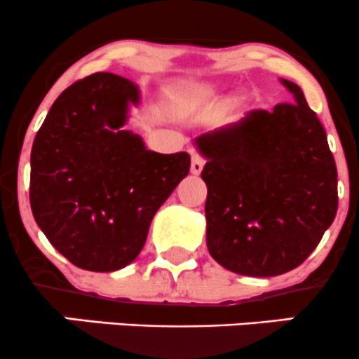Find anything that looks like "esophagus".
I'll use <instances>...</instances> for the list:
<instances>
[{
  "label": "esophagus",
  "mask_w": 359,
  "mask_h": 359,
  "mask_svg": "<svg viewBox=\"0 0 359 359\" xmlns=\"http://www.w3.org/2000/svg\"><path fill=\"white\" fill-rule=\"evenodd\" d=\"M203 167H205V160H203L199 154H192V161H191V172L194 175H199L203 172Z\"/></svg>",
  "instance_id": "1"
}]
</instances>
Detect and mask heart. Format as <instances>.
<instances>
[{
    "label": "heart",
    "mask_w": 359,
    "mask_h": 359,
    "mask_svg": "<svg viewBox=\"0 0 359 359\" xmlns=\"http://www.w3.org/2000/svg\"><path fill=\"white\" fill-rule=\"evenodd\" d=\"M213 96L215 90L208 88V86H191V88L186 89V101L191 107L205 103V101H208Z\"/></svg>",
    "instance_id": "b5f03b06"
}]
</instances>
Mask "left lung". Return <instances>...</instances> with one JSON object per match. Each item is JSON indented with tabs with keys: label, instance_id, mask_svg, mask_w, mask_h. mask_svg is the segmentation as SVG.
I'll return each mask as SVG.
<instances>
[{
	"label": "left lung",
	"instance_id": "left-lung-1",
	"mask_svg": "<svg viewBox=\"0 0 359 359\" xmlns=\"http://www.w3.org/2000/svg\"><path fill=\"white\" fill-rule=\"evenodd\" d=\"M194 139L206 158V244L224 269L275 277L299 266L337 213V167L303 90Z\"/></svg>",
	"mask_w": 359,
	"mask_h": 359
}]
</instances>
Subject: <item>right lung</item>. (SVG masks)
<instances>
[{
    "instance_id": "add662e5",
    "label": "right lung",
    "mask_w": 359,
    "mask_h": 359,
    "mask_svg": "<svg viewBox=\"0 0 359 359\" xmlns=\"http://www.w3.org/2000/svg\"><path fill=\"white\" fill-rule=\"evenodd\" d=\"M139 90L115 74L67 88L30 153V208L48 241L82 270L115 271L137 258L158 208L189 173L184 151H149L123 130Z\"/></svg>"
}]
</instances>
